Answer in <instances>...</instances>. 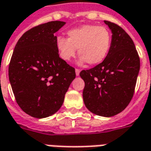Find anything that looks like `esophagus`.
I'll use <instances>...</instances> for the list:
<instances>
[{
    "mask_svg": "<svg viewBox=\"0 0 151 151\" xmlns=\"http://www.w3.org/2000/svg\"><path fill=\"white\" fill-rule=\"evenodd\" d=\"M75 73H76V75L79 76V74H80V69H75Z\"/></svg>",
    "mask_w": 151,
    "mask_h": 151,
    "instance_id": "obj_1",
    "label": "esophagus"
}]
</instances>
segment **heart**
<instances>
[{"label": "heart", "mask_w": 151, "mask_h": 151, "mask_svg": "<svg viewBox=\"0 0 151 151\" xmlns=\"http://www.w3.org/2000/svg\"><path fill=\"white\" fill-rule=\"evenodd\" d=\"M111 35L108 28L96 25H83L68 31V39L56 38V47L60 57L69 61L78 49L79 64L87 61L95 65L103 62L111 47Z\"/></svg>", "instance_id": "heart-1"}]
</instances>
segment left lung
<instances>
[{"instance_id":"left-lung-1","label":"left lung","mask_w":151,"mask_h":151,"mask_svg":"<svg viewBox=\"0 0 151 151\" xmlns=\"http://www.w3.org/2000/svg\"><path fill=\"white\" fill-rule=\"evenodd\" d=\"M104 23L112 33L108 56L94 68L82 70L80 76L85 82L82 96L86 108L110 117L123 111L133 98L140 59L129 35L113 22Z\"/></svg>"}]
</instances>
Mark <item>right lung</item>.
Returning <instances> with one entry per match:
<instances>
[{"instance_id":"right-lung-1","label":"right lung","mask_w":151,"mask_h":151,"mask_svg":"<svg viewBox=\"0 0 151 151\" xmlns=\"http://www.w3.org/2000/svg\"><path fill=\"white\" fill-rule=\"evenodd\" d=\"M65 22L52 21L31 28L22 35L9 65V79L22 111L35 118L50 116L62 106L75 78V69L60 58L56 31Z\"/></svg>"}]
</instances>
